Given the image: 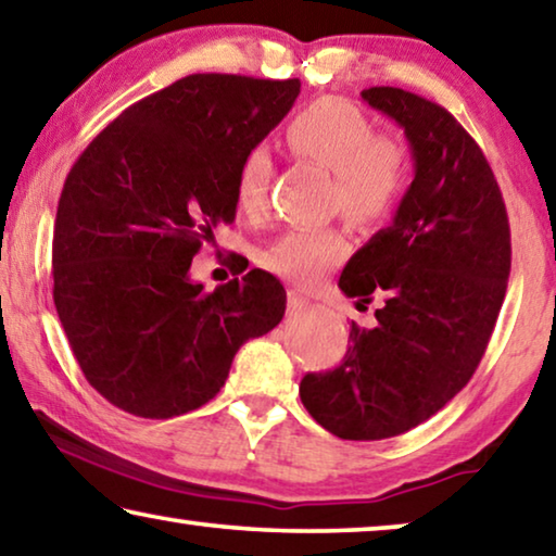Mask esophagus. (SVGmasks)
<instances>
[{"label":"esophagus","instance_id":"34e87169","mask_svg":"<svg viewBox=\"0 0 556 556\" xmlns=\"http://www.w3.org/2000/svg\"><path fill=\"white\" fill-rule=\"evenodd\" d=\"M307 305V298L298 290H288V311H303Z\"/></svg>","mask_w":556,"mask_h":556}]
</instances>
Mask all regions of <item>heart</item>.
<instances>
[{"label": "heart", "instance_id": "heart-1", "mask_svg": "<svg viewBox=\"0 0 556 556\" xmlns=\"http://www.w3.org/2000/svg\"><path fill=\"white\" fill-rule=\"evenodd\" d=\"M290 156L330 170L328 203L350 224L370 228L388 220L409 181L407 149L395 136L375 134L370 116L353 101L323 97L303 106L283 129ZM270 159L251 147L233 174L236 206L253 213L266 199ZM348 236L338 226L290 228L261 251V266L295 283H313L345 261Z\"/></svg>", "mask_w": 556, "mask_h": 556}]
</instances>
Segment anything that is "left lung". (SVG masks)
I'll use <instances>...</instances> for the list:
<instances>
[{"label": "left lung", "instance_id": "left-lung-1", "mask_svg": "<svg viewBox=\"0 0 556 556\" xmlns=\"http://www.w3.org/2000/svg\"><path fill=\"white\" fill-rule=\"evenodd\" d=\"M363 99L405 129L415 178L338 283L361 311L378 298L375 323L350 326L336 370L301 380L305 409L340 440L395 438L445 407L482 361L511 268L497 178L463 124L397 87Z\"/></svg>", "mask_w": 556, "mask_h": 556}]
</instances>
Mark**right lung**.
Returning a JSON list of instances; mask_svg holds the SVG:
<instances>
[{"label": "right lung", "instance_id": "obj_1", "mask_svg": "<svg viewBox=\"0 0 556 556\" xmlns=\"http://www.w3.org/2000/svg\"><path fill=\"white\" fill-rule=\"evenodd\" d=\"M298 93V79L184 76L74 161L51 241L54 305L84 378L124 413L168 420L206 405L238 348L283 320L270 273L203 290L189 268L216 226L233 224L238 161Z\"/></svg>", "mask_w": 556, "mask_h": 556}]
</instances>
